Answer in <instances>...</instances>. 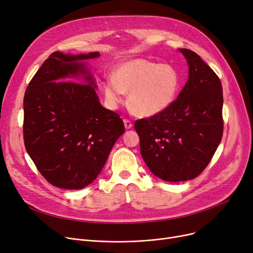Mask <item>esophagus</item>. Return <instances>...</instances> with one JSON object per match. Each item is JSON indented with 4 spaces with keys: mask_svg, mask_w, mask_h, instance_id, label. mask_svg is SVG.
Returning a JSON list of instances; mask_svg holds the SVG:
<instances>
[{
    "mask_svg": "<svg viewBox=\"0 0 253 253\" xmlns=\"http://www.w3.org/2000/svg\"><path fill=\"white\" fill-rule=\"evenodd\" d=\"M124 126H125V128H126V129H130V128L132 127V123H131L130 120H128V119H124Z\"/></svg>",
    "mask_w": 253,
    "mask_h": 253,
    "instance_id": "esophagus-1",
    "label": "esophagus"
}]
</instances>
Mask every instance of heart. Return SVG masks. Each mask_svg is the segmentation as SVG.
Here are the masks:
<instances>
[{
    "instance_id": "b5f03b06",
    "label": "heart",
    "mask_w": 253,
    "mask_h": 253,
    "mask_svg": "<svg viewBox=\"0 0 253 253\" xmlns=\"http://www.w3.org/2000/svg\"><path fill=\"white\" fill-rule=\"evenodd\" d=\"M180 76L170 64L136 58L120 64L113 79L105 80L103 92L108 103L115 108L129 92L132 111L142 117H151L166 111L177 97Z\"/></svg>"
}]
</instances>
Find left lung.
Returning <instances> with one entry per match:
<instances>
[{"mask_svg":"<svg viewBox=\"0 0 253 253\" xmlns=\"http://www.w3.org/2000/svg\"><path fill=\"white\" fill-rule=\"evenodd\" d=\"M189 64V80L166 111L139 119L134 128L143 161L165 181L200 175L222 137L220 80L197 53L179 49Z\"/></svg>","mask_w":253,"mask_h":253,"instance_id":"left-lung-1","label":"left lung"}]
</instances>
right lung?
I'll list each match as a JSON object with an SVG mask.
<instances>
[{"label": "right lung", "instance_id": "right-lung-1", "mask_svg": "<svg viewBox=\"0 0 253 253\" xmlns=\"http://www.w3.org/2000/svg\"><path fill=\"white\" fill-rule=\"evenodd\" d=\"M97 56L98 52H53L24 93L26 152L40 173L57 188L80 190L90 184L125 131L119 114L100 104L94 80L80 62ZM78 74L87 84L71 81Z\"/></svg>", "mask_w": 253, "mask_h": 253}]
</instances>
